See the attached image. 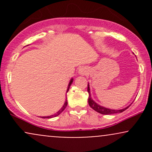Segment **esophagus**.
I'll use <instances>...</instances> for the list:
<instances>
[{"instance_id":"obj_1","label":"esophagus","mask_w":152,"mask_h":152,"mask_svg":"<svg viewBox=\"0 0 152 152\" xmlns=\"http://www.w3.org/2000/svg\"><path fill=\"white\" fill-rule=\"evenodd\" d=\"M81 73H82V74H84V73H83V71H81Z\"/></svg>"}]
</instances>
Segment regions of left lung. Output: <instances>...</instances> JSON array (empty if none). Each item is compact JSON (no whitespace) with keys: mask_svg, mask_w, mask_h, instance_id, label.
<instances>
[{"mask_svg":"<svg viewBox=\"0 0 152 152\" xmlns=\"http://www.w3.org/2000/svg\"><path fill=\"white\" fill-rule=\"evenodd\" d=\"M87 91H88V94H89V96H88V104H89L90 107L91 108V109H93L94 111L100 113V114H105V115L117 114V113L123 112V111H124L125 110L129 108V106H128V107H126V108H124V109H121V110H114V109H106V108H105V107H103V106L98 105L96 103H95L93 100H92L91 98L90 88H89V86H88V88H87Z\"/></svg>","mask_w":152,"mask_h":152,"instance_id":"left-lung-1","label":"left lung"}]
</instances>
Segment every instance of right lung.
Masks as SVG:
<instances>
[{"label": "right lung", "mask_w": 152, "mask_h": 152, "mask_svg": "<svg viewBox=\"0 0 152 152\" xmlns=\"http://www.w3.org/2000/svg\"><path fill=\"white\" fill-rule=\"evenodd\" d=\"M72 82H73V79H71V81H70V82H69V86H68V88H67V91H66V92H68V91H69V88H70V86H71V83H72ZM67 104H68V102H67V101H66V102H65V104H64V106H63V107H62L61 109L60 110H59V111H58V112L56 113V114H53V115H51V116H43L42 118H50L56 117V116H58V115L60 114L61 113L62 111H64V110L66 109V106H67Z\"/></svg>", "instance_id": "obj_1"}]
</instances>
